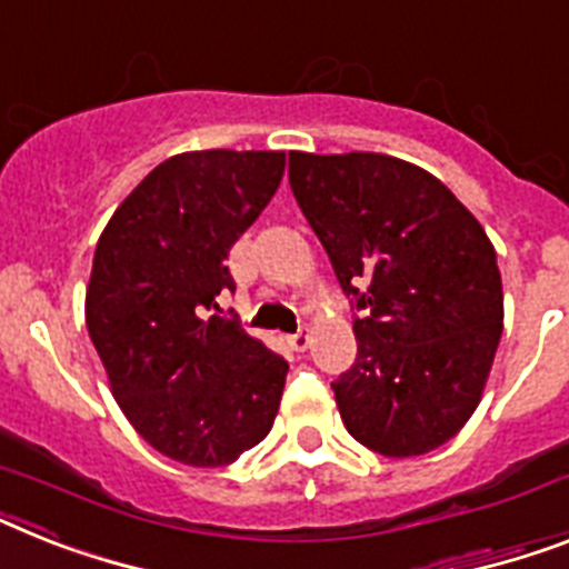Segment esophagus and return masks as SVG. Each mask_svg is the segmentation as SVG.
Here are the masks:
<instances>
[{
	"label": "esophagus",
	"instance_id": "1",
	"mask_svg": "<svg viewBox=\"0 0 569 569\" xmlns=\"http://www.w3.org/2000/svg\"><path fill=\"white\" fill-rule=\"evenodd\" d=\"M309 341H312V336H309V329H298L295 336H289V347L298 352H303L309 347Z\"/></svg>",
	"mask_w": 569,
	"mask_h": 569
}]
</instances>
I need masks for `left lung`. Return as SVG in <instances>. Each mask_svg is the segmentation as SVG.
<instances>
[{
  "label": "left lung",
  "mask_w": 569,
  "mask_h": 569,
  "mask_svg": "<svg viewBox=\"0 0 569 569\" xmlns=\"http://www.w3.org/2000/svg\"><path fill=\"white\" fill-rule=\"evenodd\" d=\"M289 184L356 309V365L332 381L347 431L417 457L475 413L503 332L483 226L417 164L381 152H289Z\"/></svg>",
  "instance_id": "1"
}]
</instances>
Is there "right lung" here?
<instances>
[{
  "mask_svg": "<svg viewBox=\"0 0 569 569\" xmlns=\"http://www.w3.org/2000/svg\"><path fill=\"white\" fill-rule=\"evenodd\" d=\"M286 152L202 150L161 161L100 233L86 327L112 393L156 451L228 466L274 425L289 365L219 312L228 251L271 202Z\"/></svg>",
  "mask_w": 569,
  "mask_h": 569,
  "instance_id": "add662e5",
  "label": "right lung"
}]
</instances>
